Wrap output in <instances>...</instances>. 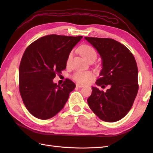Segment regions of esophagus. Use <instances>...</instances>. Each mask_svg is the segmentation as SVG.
Segmentation results:
<instances>
[{
    "label": "esophagus",
    "mask_w": 153,
    "mask_h": 153,
    "mask_svg": "<svg viewBox=\"0 0 153 153\" xmlns=\"http://www.w3.org/2000/svg\"><path fill=\"white\" fill-rule=\"evenodd\" d=\"M84 85H82V84H79V83H76V87H79V88H81V87H83Z\"/></svg>",
    "instance_id": "34e87169"
}]
</instances>
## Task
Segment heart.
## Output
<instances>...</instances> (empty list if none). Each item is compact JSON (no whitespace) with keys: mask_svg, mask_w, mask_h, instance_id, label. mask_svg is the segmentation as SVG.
<instances>
[{"mask_svg":"<svg viewBox=\"0 0 153 153\" xmlns=\"http://www.w3.org/2000/svg\"><path fill=\"white\" fill-rule=\"evenodd\" d=\"M79 53L81 55L88 60L92 58H97V52L95 50V48L89 45H83V46L79 48ZM72 57V53H70L68 55V62H69ZM93 74L90 71H82L78 70L75 72L72 77L74 80L80 83H87L93 78Z\"/></svg>","mask_w":153,"mask_h":153,"instance_id":"b5f03b06","label":"heart"}]
</instances>
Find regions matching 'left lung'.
Instances as JSON below:
<instances>
[{
  "instance_id": "1",
  "label": "left lung",
  "mask_w": 153,
  "mask_h": 153,
  "mask_svg": "<svg viewBox=\"0 0 153 153\" xmlns=\"http://www.w3.org/2000/svg\"><path fill=\"white\" fill-rule=\"evenodd\" d=\"M102 59L100 77L87 102L92 111L105 122H114L130 110L138 92V69L134 55L124 45L109 38L85 37Z\"/></svg>"
}]
</instances>
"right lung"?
<instances>
[{
    "label": "right lung",
    "instance_id": "1",
    "mask_svg": "<svg viewBox=\"0 0 153 153\" xmlns=\"http://www.w3.org/2000/svg\"><path fill=\"white\" fill-rule=\"evenodd\" d=\"M82 38L48 35L25 49L19 68V89L25 107L33 116L47 120L64 108L76 85L66 79L60 86L53 79L66 69L68 55Z\"/></svg>",
    "mask_w": 153,
    "mask_h": 153
}]
</instances>
